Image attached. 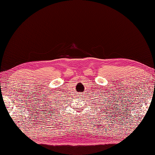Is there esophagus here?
<instances>
[{"instance_id": "34e87169", "label": "esophagus", "mask_w": 155, "mask_h": 155, "mask_svg": "<svg viewBox=\"0 0 155 155\" xmlns=\"http://www.w3.org/2000/svg\"><path fill=\"white\" fill-rule=\"evenodd\" d=\"M78 96H80V97H81V96H81V94H79Z\"/></svg>"}]
</instances>
